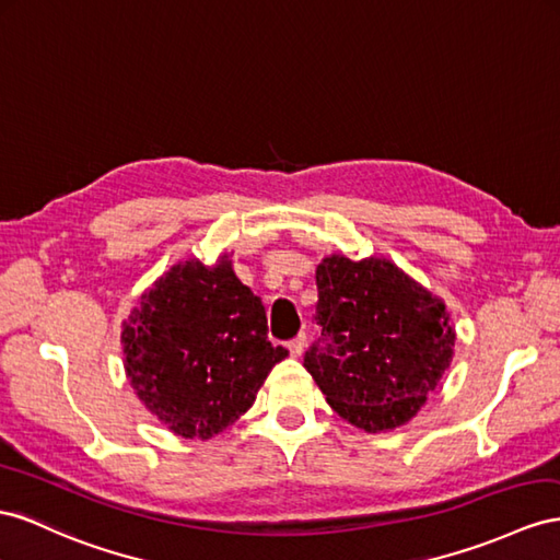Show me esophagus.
I'll return each mask as SVG.
<instances>
[{"label": "esophagus", "mask_w": 560, "mask_h": 560, "mask_svg": "<svg viewBox=\"0 0 560 560\" xmlns=\"http://www.w3.org/2000/svg\"><path fill=\"white\" fill-rule=\"evenodd\" d=\"M305 348H307V336H305V334H300V336H295L293 340H289V352H291L293 357L303 354Z\"/></svg>", "instance_id": "1"}]
</instances>
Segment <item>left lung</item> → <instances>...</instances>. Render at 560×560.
<instances>
[{"mask_svg": "<svg viewBox=\"0 0 560 560\" xmlns=\"http://www.w3.org/2000/svg\"><path fill=\"white\" fill-rule=\"evenodd\" d=\"M322 338L305 369L340 419L385 433L417 417L454 357L447 305L385 257L317 267Z\"/></svg>", "mask_w": 560, "mask_h": 560, "instance_id": "left-lung-1", "label": "left lung"}]
</instances>
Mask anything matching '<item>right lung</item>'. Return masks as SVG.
I'll use <instances>...</instances> for the list:
<instances>
[{"label":"right lung","mask_w":560,"mask_h":560,"mask_svg":"<svg viewBox=\"0 0 560 560\" xmlns=\"http://www.w3.org/2000/svg\"><path fill=\"white\" fill-rule=\"evenodd\" d=\"M125 374L172 433L210 440L246 413L269 371L289 357L271 346L262 300L229 255L172 265L122 322Z\"/></svg>","instance_id":"add662e5"}]
</instances>
